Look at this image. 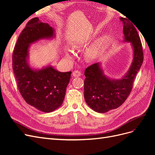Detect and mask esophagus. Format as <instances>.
Here are the masks:
<instances>
[{"mask_svg":"<svg viewBox=\"0 0 155 155\" xmlns=\"http://www.w3.org/2000/svg\"><path fill=\"white\" fill-rule=\"evenodd\" d=\"M81 72L79 71V70H74V71L72 72L73 76L74 77H79L81 76Z\"/></svg>","mask_w":155,"mask_h":155,"instance_id":"34e87169","label":"esophagus"}]
</instances>
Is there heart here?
<instances>
[{"instance_id":"heart-1","label":"heart","mask_w":155,"mask_h":155,"mask_svg":"<svg viewBox=\"0 0 155 155\" xmlns=\"http://www.w3.org/2000/svg\"><path fill=\"white\" fill-rule=\"evenodd\" d=\"M101 46H102V42L101 41H97V43H96L88 50L87 55L88 57L91 58H94L95 56L100 52V51L101 48ZM65 53H66V55L69 58H72L74 56L73 51H72L71 50H70L68 48L65 49Z\"/></svg>"}]
</instances>
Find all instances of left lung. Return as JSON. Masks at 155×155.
<instances>
[{
    "mask_svg": "<svg viewBox=\"0 0 155 155\" xmlns=\"http://www.w3.org/2000/svg\"><path fill=\"white\" fill-rule=\"evenodd\" d=\"M124 23V41L132 44L134 58L131 67L121 79H110L103 74L100 63L88 67L85 71L84 97L87 105L94 111L104 113L122 105L132 91L134 79L142 66L143 54L141 40L129 19L121 17Z\"/></svg>",
    "mask_w": 155,
    "mask_h": 155,
    "instance_id": "1",
    "label": "left lung"
}]
</instances>
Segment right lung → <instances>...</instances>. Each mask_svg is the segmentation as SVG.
<instances>
[{"label":"right lung","instance_id":"obj_1","mask_svg":"<svg viewBox=\"0 0 155 155\" xmlns=\"http://www.w3.org/2000/svg\"><path fill=\"white\" fill-rule=\"evenodd\" d=\"M53 36L54 29L49 25L33 18L18 36L12 55L13 72L22 97L28 104L45 112L62 105L72 72H60L50 66L33 70L27 63L28 51L30 44Z\"/></svg>","mask_w":155,"mask_h":155}]
</instances>
